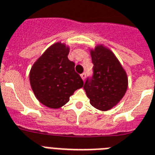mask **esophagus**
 <instances>
[{
  "label": "esophagus",
  "mask_w": 155,
  "mask_h": 155,
  "mask_svg": "<svg viewBox=\"0 0 155 155\" xmlns=\"http://www.w3.org/2000/svg\"><path fill=\"white\" fill-rule=\"evenodd\" d=\"M81 78H82V80H85V78H86V73L81 74Z\"/></svg>",
  "instance_id": "esophagus-1"
}]
</instances>
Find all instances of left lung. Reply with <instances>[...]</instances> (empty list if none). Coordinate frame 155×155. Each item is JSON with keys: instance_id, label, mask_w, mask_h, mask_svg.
I'll return each instance as SVG.
<instances>
[{"instance_id": "8db88e82", "label": "left lung", "mask_w": 155, "mask_h": 155, "mask_svg": "<svg viewBox=\"0 0 155 155\" xmlns=\"http://www.w3.org/2000/svg\"><path fill=\"white\" fill-rule=\"evenodd\" d=\"M93 64L91 80H87L84 88L90 104L106 111L116 106L127 90L126 71L111 50L103 45L90 49Z\"/></svg>"}]
</instances>
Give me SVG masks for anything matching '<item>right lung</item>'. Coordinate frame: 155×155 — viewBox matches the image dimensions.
<instances>
[{"mask_svg": "<svg viewBox=\"0 0 155 155\" xmlns=\"http://www.w3.org/2000/svg\"><path fill=\"white\" fill-rule=\"evenodd\" d=\"M68 45L57 42L51 45L37 59L29 72L30 85L40 103L52 109L61 107L69 101L84 82L75 71V63L68 55Z\"/></svg>", "mask_w": 155, "mask_h": 155, "instance_id": "1", "label": "right lung"}]
</instances>
